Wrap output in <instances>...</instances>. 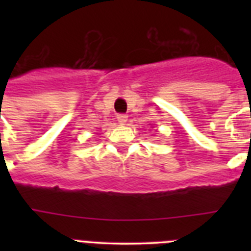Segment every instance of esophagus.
<instances>
[{
    "label": "esophagus",
    "mask_w": 251,
    "mask_h": 251,
    "mask_svg": "<svg viewBox=\"0 0 251 251\" xmlns=\"http://www.w3.org/2000/svg\"><path fill=\"white\" fill-rule=\"evenodd\" d=\"M127 119H128L127 114H123V113H119V114H117V121H118L119 124H126Z\"/></svg>",
    "instance_id": "esophagus-1"
}]
</instances>
